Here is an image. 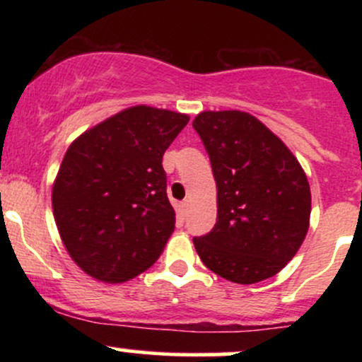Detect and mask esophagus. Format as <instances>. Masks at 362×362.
I'll return each mask as SVG.
<instances>
[{"label":"esophagus","mask_w":362,"mask_h":362,"mask_svg":"<svg viewBox=\"0 0 362 362\" xmlns=\"http://www.w3.org/2000/svg\"><path fill=\"white\" fill-rule=\"evenodd\" d=\"M187 211H189V201L180 202V206H178V213H180L182 216H185Z\"/></svg>","instance_id":"34e87169"}]
</instances>
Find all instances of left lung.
<instances>
[{
  "label": "left lung",
  "mask_w": 362,
  "mask_h": 362,
  "mask_svg": "<svg viewBox=\"0 0 362 362\" xmlns=\"http://www.w3.org/2000/svg\"><path fill=\"white\" fill-rule=\"evenodd\" d=\"M192 126L218 189L216 224L195 236V252L209 271L236 284L276 276L310 228V184L300 161L247 112L206 110Z\"/></svg>",
  "instance_id": "1"
}]
</instances>
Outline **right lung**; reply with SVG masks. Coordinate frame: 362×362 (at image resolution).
<instances>
[{
    "label": "right lung",
    "mask_w": 362,
    "mask_h": 362,
    "mask_svg": "<svg viewBox=\"0 0 362 362\" xmlns=\"http://www.w3.org/2000/svg\"><path fill=\"white\" fill-rule=\"evenodd\" d=\"M187 122L180 112L129 107L68 148L52 185L54 219L88 276L124 282L161 255L175 230L161 160Z\"/></svg>",
    "instance_id": "add662e5"
}]
</instances>
